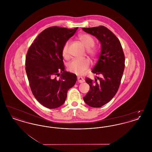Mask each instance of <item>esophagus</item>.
Masks as SVG:
<instances>
[{
	"instance_id": "34e87169",
	"label": "esophagus",
	"mask_w": 152,
	"mask_h": 152,
	"mask_svg": "<svg viewBox=\"0 0 152 152\" xmlns=\"http://www.w3.org/2000/svg\"><path fill=\"white\" fill-rule=\"evenodd\" d=\"M77 81L80 83H82L83 82L85 81L84 79L82 77H77Z\"/></svg>"
}]
</instances>
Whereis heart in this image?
<instances>
[{
    "label": "heart",
    "mask_w": 152,
    "mask_h": 152,
    "mask_svg": "<svg viewBox=\"0 0 152 152\" xmlns=\"http://www.w3.org/2000/svg\"><path fill=\"white\" fill-rule=\"evenodd\" d=\"M79 39L83 45L87 48V53L92 58H94L98 53L97 48H94L95 40L94 37L89 34H81L79 36ZM70 45V42L67 41L64 45L62 50L63 56L65 58L68 57V49ZM91 64V62L88 58L73 59L67 65L68 69L77 75H82L85 72Z\"/></svg>",
    "instance_id": "1"
}]
</instances>
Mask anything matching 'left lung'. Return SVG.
<instances>
[{
  "mask_svg": "<svg viewBox=\"0 0 152 152\" xmlns=\"http://www.w3.org/2000/svg\"><path fill=\"white\" fill-rule=\"evenodd\" d=\"M84 31L95 36L101 44V53L92 72L101 76L94 80L86 78L90 89L83 97L93 108H100L110 101L116 94L125 68V56L120 40L104 26L83 28Z\"/></svg>",
  "mask_w": 152,
  "mask_h": 152,
  "instance_id": "left-lung-1",
  "label": "left lung"
}]
</instances>
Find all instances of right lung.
Masks as SVG:
<instances>
[{"instance_id":"add662e5","label":"right lung","mask_w":152,"mask_h":152,"mask_svg":"<svg viewBox=\"0 0 152 152\" xmlns=\"http://www.w3.org/2000/svg\"><path fill=\"white\" fill-rule=\"evenodd\" d=\"M77 29L56 26L44 29L27 52L26 71L29 86L36 100L47 108L62 105L76 82V75L64 70L62 50Z\"/></svg>"}]
</instances>
